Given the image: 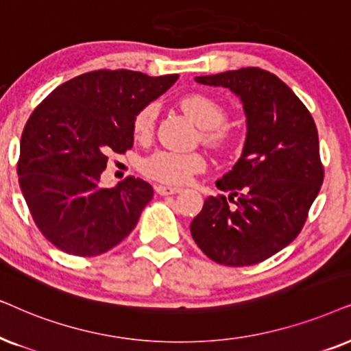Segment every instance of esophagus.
Listing matches in <instances>:
<instances>
[{"label": "esophagus", "instance_id": "obj_1", "mask_svg": "<svg viewBox=\"0 0 351 351\" xmlns=\"http://www.w3.org/2000/svg\"><path fill=\"white\" fill-rule=\"evenodd\" d=\"M156 193L160 195H171V194H178L181 193L180 188H173V186H163V184H157L156 186Z\"/></svg>", "mask_w": 351, "mask_h": 351}]
</instances>
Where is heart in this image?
I'll return each instance as SVG.
<instances>
[{"mask_svg":"<svg viewBox=\"0 0 351 351\" xmlns=\"http://www.w3.org/2000/svg\"><path fill=\"white\" fill-rule=\"evenodd\" d=\"M183 110L193 119L197 127L204 128L202 139L210 146L219 147L226 143V132L223 123L226 121V110L207 95L193 93L186 95L180 101ZM158 107L157 104H147L138 112L133 121L134 136L139 139L151 136L156 125ZM207 162L202 154H178L170 151H157L143 162V171L154 180L170 184H184L193 178L195 173L205 170Z\"/></svg>","mask_w":351,"mask_h":351,"instance_id":"1","label":"heart"}]
</instances>
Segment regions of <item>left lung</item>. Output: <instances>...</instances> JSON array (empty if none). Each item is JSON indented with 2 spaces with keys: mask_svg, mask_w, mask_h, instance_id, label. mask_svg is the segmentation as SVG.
Listing matches in <instances>:
<instances>
[{
  "mask_svg": "<svg viewBox=\"0 0 351 351\" xmlns=\"http://www.w3.org/2000/svg\"><path fill=\"white\" fill-rule=\"evenodd\" d=\"M194 80L228 88L239 97L247 136L239 160L217 181L230 195L205 199L191 234L219 265L260 263L295 239L321 189L324 168L315 120L295 93L263 69Z\"/></svg>",
  "mask_w": 351,
  "mask_h": 351,
  "instance_id": "1",
  "label": "left lung"
}]
</instances>
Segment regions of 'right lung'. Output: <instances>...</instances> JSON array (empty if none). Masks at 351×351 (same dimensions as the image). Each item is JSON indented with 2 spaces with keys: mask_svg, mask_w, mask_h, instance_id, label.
<instances>
[{
  "mask_svg": "<svg viewBox=\"0 0 351 351\" xmlns=\"http://www.w3.org/2000/svg\"><path fill=\"white\" fill-rule=\"evenodd\" d=\"M178 75L95 70L62 83L32 112L17 175L34 221L65 254L95 256L136 226L154 189L139 178L102 188L110 154L133 146L134 117Z\"/></svg>",
  "mask_w": 351,
  "mask_h": 351,
  "instance_id": "add662e5",
  "label": "right lung"
}]
</instances>
